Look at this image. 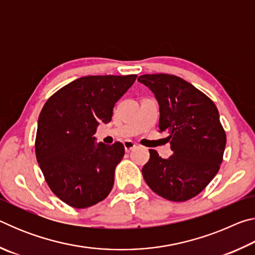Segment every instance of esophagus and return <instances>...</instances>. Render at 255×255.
<instances>
[{
	"label": "esophagus",
	"instance_id": "34e87169",
	"mask_svg": "<svg viewBox=\"0 0 255 255\" xmlns=\"http://www.w3.org/2000/svg\"><path fill=\"white\" fill-rule=\"evenodd\" d=\"M124 146H125V149H126V152H130V150H132L136 147V144L133 143L132 140H125Z\"/></svg>",
	"mask_w": 255,
	"mask_h": 255
}]
</instances>
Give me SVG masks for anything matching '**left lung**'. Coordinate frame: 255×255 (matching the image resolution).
<instances>
[{
	"label": "left lung",
	"instance_id": "8db88e82",
	"mask_svg": "<svg viewBox=\"0 0 255 255\" xmlns=\"http://www.w3.org/2000/svg\"><path fill=\"white\" fill-rule=\"evenodd\" d=\"M138 82L154 93L159 106L158 128L166 132L169 158L149 149L141 173L148 187L171 201L196 197L217 174L226 146L215 103L189 82L170 74H145Z\"/></svg>",
	"mask_w": 255,
	"mask_h": 255
}]
</instances>
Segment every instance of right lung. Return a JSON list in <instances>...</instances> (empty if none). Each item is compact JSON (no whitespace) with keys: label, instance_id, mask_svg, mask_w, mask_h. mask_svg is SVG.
I'll list each match as a JSON object with an SVG mask.
<instances>
[{"label":"right lung","instance_id":"add662e5","mask_svg":"<svg viewBox=\"0 0 255 255\" xmlns=\"http://www.w3.org/2000/svg\"><path fill=\"white\" fill-rule=\"evenodd\" d=\"M137 75H90L71 82L53 94L39 115L36 157L51 191L77 209L109 195L115 170L125 155L120 141L96 143L101 123L111 122L115 103Z\"/></svg>","mask_w":255,"mask_h":255}]
</instances>
